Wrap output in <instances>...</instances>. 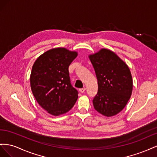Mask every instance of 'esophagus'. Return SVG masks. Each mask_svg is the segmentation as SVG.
I'll list each match as a JSON object with an SVG mask.
<instances>
[{
    "mask_svg": "<svg viewBox=\"0 0 157 157\" xmlns=\"http://www.w3.org/2000/svg\"><path fill=\"white\" fill-rule=\"evenodd\" d=\"M85 90H86V88H80V89H79V92H80V93H84V92H85Z\"/></svg>",
    "mask_w": 157,
    "mask_h": 157,
    "instance_id": "obj_1",
    "label": "esophagus"
}]
</instances>
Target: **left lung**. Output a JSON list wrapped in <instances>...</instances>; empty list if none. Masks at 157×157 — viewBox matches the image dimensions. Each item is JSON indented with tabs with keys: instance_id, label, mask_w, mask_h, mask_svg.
<instances>
[{
	"instance_id": "1",
	"label": "left lung",
	"mask_w": 157,
	"mask_h": 157,
	"mask_svg": "<svg viewBox=\"0 0 157 157\" xmlns=\"http://www.w3.org/2000/svg\"><path fill=\"white\" fill-rule=\"evenodd\" d=\"M88 57L98 84V94L92 101L94 109L103 116H115L125 107L132 95L130 69L115 52L106 48Z\"/></svg>"
}]
</instances>
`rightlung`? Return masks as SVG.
I'll list each match as a JSON object with an SVG mask.
<instances>
[{
	"label": "right lung",
	"mask_w": 157,
	"mask_h": 157,
	"mask_svg": "<svg viewBox=\"0 0 157 157\" xmlns=\"http://www.w3.org/2000/svg\"><path fill=\"white\" fill-rule=\"evenodd\" d=\"M77 52L65 48H52L40 55L33 65L31 88L38 103L49 114L59 116L67 113L78 98L70 82L69 66Z\"/></svg>",
	"instance_id": "right-lung-1"
}]
</instances>
